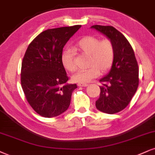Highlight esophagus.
Returning <instances> with one entry per match:
<instances>
[{
    "mask_svg": "<svg viewBox=\"0 0 155 155\" xmlns=\"http://www.w3.org/2000/svg\"><path fill=\"white\" fill-rule=\"evenodd\" d=\"M78 86L79 87H87L88 86V84H85V83H78Z\"/></svg>",
    "mask_w": 155,
    "mask_h": 155,
    "instance_id": "1",
    "label": "esophagus"
}]
</instances>
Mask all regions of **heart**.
<instances>
[{
  "mask_svg": "<svg viewBox=\"0 0 155 155\" xmlns=\"http://www.w3.org/2000/svg\"><path fill=\"white\" fill-rule=\"evenodd\" d=\"M76 49L89 55V68L76 72L72 79L79 83H88L97 77L100 71L107 72L113 65L115 58V48L112 41L104 39L100 41L96 37H83L76 45ZM62 63L69 71H74L76 66L74 62V53L71 50H66L62 54Z\"/></svg>",
  "mask_w": 155,
  "mask_h": 155,
  "instance_id": "1",
  "label": "heart"
}]
</instances>
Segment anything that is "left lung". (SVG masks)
I'll use <instances>...</instances> for the list:
<instances>
[{"label": "left lung", "instance_id": "obj_1", "mask_svg": "<svg viewBox=\"0 0 155 155\" xmlns=\"http://www.w3.org/2000/svg\"><path fill=\"white\" fill-rule=\"evenodd\" d=\"M110 40L115 48V58L110 71L100 80V97L97 109L114 114L126 107L139 86V66L133 48L127 39L111 26L91 27Z\"/></svg>", "mask_w": 155, "mask_h": 155}]
</instances>
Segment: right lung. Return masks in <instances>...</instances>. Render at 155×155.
<instances>
[{"mask_svg":"<svg viewBox=\"0 0 155 155\" xmlns=\"http://www.w3.org/2000/svg\"><path fill=\"white\" fill-rule=\"evenodd\" d=\"M81 27L48 29L28 46L21 63V87L27 102L41 116H58L69 107L77 86L66 83L68 77L62 63L63 48Z\"/></svg>","mask_w":155,"mask_h":155,"instance_id":"obj_1","label":"right lung"}]
</instances>
